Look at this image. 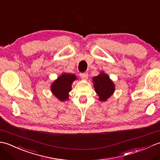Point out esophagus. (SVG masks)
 <instances>
[{"label": "esophagus", "mask_w": 160, "mask_h": 160, "mask_svg": "<svg viewBox=\"0 0 160 160\" xmlns=\"http://www.w3.org/2000/svg\"><path fill=\"white\" fill-rule=\"evenodd\" d=\"M80 78L83 80H87L88 78V76H88L87 73H81L80 74Z\"/></svg>", "instance_id": "34e87169"}]
</instances>
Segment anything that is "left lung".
<instances>
[{
  "mask_svg": "<svg viewBox=\"0 0 160 160\" xmlns=\"http://www.w3.org/2000/svg\"><path fill=\"white\" fill-rule=\"evenodd\" d=\"M93 85L96 92L100 98V101H105L113 93L115 86L106 73H101L93 78Z\"/></svg>",
  "mask_w": 160,
  "mask_h": 160,
  "instance_id": "obj_1",
  "label": "left lung"
}]
</instances>
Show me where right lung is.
<instances>
[{
  "mask_svg": "<svg viewBox=\"0 0 160 160\" xmlns=\"http://www.w3.org/2000/svg\"><path fill=\"white\" fill-rule=\"evenodd\" d=\"M76 77L73 74H62L52 85V91L53 94L61 101L68 100L69 92L71 90V84Z\"/></svg>",
  "mask_w": 160,
  "mask_h": 160,
  "instance_id": "obj_1",
  "label": "right lung"
}]
</instances>
